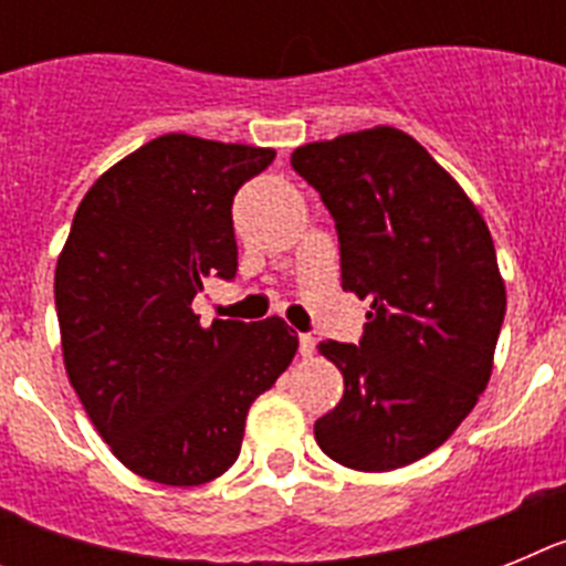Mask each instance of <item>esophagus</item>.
Wrapping results in <instances>:
<instances>
[{
    "instance_id": "1",
    "label": "esophagus",
    "mask_w": 566,
    "mask_h": 566,
    "mask_svg": "<svg viewBox=\"0 0 566 566\" xmlns=\"http://www.w3.org/2000/svg\"><path fill=\"white\" fill-rule=\"evenodd\" d=\"M314 352H317V339H314L312 334H300V354H303V357H312Z\"/></svg>"
}]
</instances>
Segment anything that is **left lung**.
Masks as SVG:
<instances>
[{
	"instance_id": "1",
	"label": "left lung",
	"mask_w": 566,
	"mask_h": 566,
	"mask_svg": "<svg viewBox=\"0 0 566 566\" xmlns=\"http://www.w3.org/2000/svg\"><path fill=\"white\" fill-rule=\"evenodd\" d=\"M292 167L332 212L343 289L371 300L359 345L319 343L345 391L314 437L345 468H405L488 388L507 308L496 247L451 172L397 127L303 144Z\"/></svg>"
}]
</instances>
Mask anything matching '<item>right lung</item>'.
I'll return each mask as SVG.
<instances>
[{
  "label": "right lung",
  "mask_w": 566,
  "mask_h": 566,
  "mask_svg": "<svg viewBox=\"0 0 566 566\" xmlns=\"http://www.w3.org/2000/svg\"><path fill=\"white\" fill-rule=\"evenodd\" d=\"M274 149L169 133L82 198L56 263L70 385L124 468L172 488L227 473L249 408L297 354L286 319L192 312L203 277L232 280V201Z\"/></svg>",
  "instance_id": "1"
}]
</instances>
